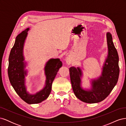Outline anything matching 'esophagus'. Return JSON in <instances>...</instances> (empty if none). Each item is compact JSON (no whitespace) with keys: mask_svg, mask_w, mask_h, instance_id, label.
I'll return each instance as SVG.
<instances>
[{"mask_svg":"<svg viewBox=\"0 0 126 126\" xmlns=\"http://www.w3.org/2000/svg\"><path fill=\"white\" fill-rule=\"evenodd\" d=\"M66 63L68 64H70L71 63V59L70 58V56H68L67 57V58L66 59Z\"/></svg>","mask_w":126,"mask_h":126,"instance_id":"obj_1","label":"esophagus"}]
</instances>
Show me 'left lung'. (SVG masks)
Listing matches in <instances>:
<instances>
[{
    "mask_svg": "<svg viewBox=\"0 0 126 126\" xmlns=\"http://www.w3.org/2000/svg\"><path fill=\"white\" fill-rule=\"evenodd\" d=\"M108 54L103 66L101 75L92 80V88L85 90L81 87L82 71L79 67L69 68L70 81L75 96L79 100L89 104L104 100L117 84L119 75V57L112 41L111 34L107 33Z\"/></svg>",
    "mask_w": 126,
    "mask_h": 126,
    "instance_id": "8db88e82",
    "label": "left lung"
}]
</instances>
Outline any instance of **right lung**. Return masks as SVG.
I'll return each mask as SVG.
<instances>
[{"mask_svg":"<svg viewBox=\"0 0 126 126\" xmlns=\"http://www.w3.org/2000/svg\"><path fill=\"white\" fill-rule=\"evenodd\" d=\"M29 29V28H27L16 38L9 57L8 74L11 85L18 96L27 104H38L48 97L51 93L52 83L63 63L58 58L50 59L45 67V73L46 76L45 87L33 94H30L27 91L25 79L27 71L25 70L26 63L24 62L23 49Z\"/></svg>","mask_w":126,"mask_h":126,"instance_id":"obj_1","label":"right lung"}]
</instances>
